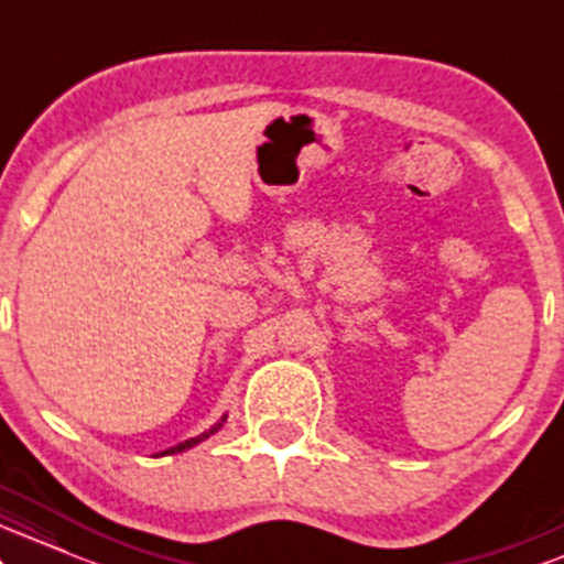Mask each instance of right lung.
<instances>
[{
    "label": "right lung",
    "instance_id": "obj_1",
    "mask_svg": "<svg viewBox=\"0 0 564 564\" xmlns=\"http://www.w3.org/2000/svg\"><path fill=\"white\" fill-rule=\"evenodd\" d=\"M218 427H221V425H216V427H210L208 430V433H203V435H197V438H189V441H184V443H178V446H174V448H165V452L163 454H178V452H187V448H192V446H197V443H200V441H205V438H208V435H214L216 433V430Z\"/></svg>",
    "mask_w": 564,
    "mask_h": 564
}]
</instances>
